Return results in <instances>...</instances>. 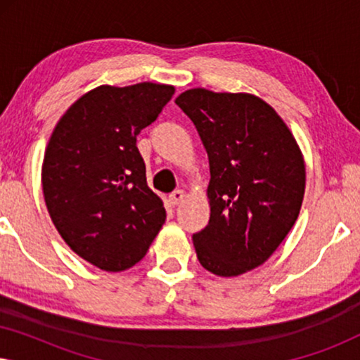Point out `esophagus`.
Segmentation results:
<instances>
[{
    "label": "esophagus",
    "mask_w": 360,
    "mask_h": 360,
    "mask_svg": "<svg viewBox=\"0 0 360 360\" xmlns=\"http://www.w3.org/2000/svg\"><path fill=\"white\" fill-rule=\"evenodd\" d=\"M184 198H185V191H184V190H175V191H172L170 196H169L170 203L174 205V206L181 203V201H184Z\"/></svg>",
    "instance_id": "34e87169"
}]
</instances>
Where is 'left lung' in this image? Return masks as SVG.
I'll use <instances>...</instances> for the list:
<instances>
[{"label": "left lung", "instance_id": "1", "mask_svg": "<svg viewBox=\"0 0 360 360\" xmlns=\"http://www.w3.org/2000/svg\"><path fill=\"white\" fill-rule=\"evenodd\" d=\"M210 159V223L193 234L200 264L236 277L264 264L298 218L304 162L272 106L248 93L188 90L175 100Z\"/></svg>", "mask_w": 360, "mask_h": 360}]
</instances>
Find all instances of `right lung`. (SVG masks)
<instances>
[{
  "label": "right lung",
  "instance_id": "1",
  "mask_svg": "<svg viewBox=\"0 0 360 360\" xmlns=\"http://www.w3.org/2000/svg\"><path fill=\"white\" fill-rule=\"evenodd\" d=\"M174 93L149 82L98 86L68 108L49 141L42 188L52 223L73 252L106 272L139 262L165 223L136 142Z\"/></svg>",
  "mask_w": 360,
  "mask_h": 360
}]
</instances>
